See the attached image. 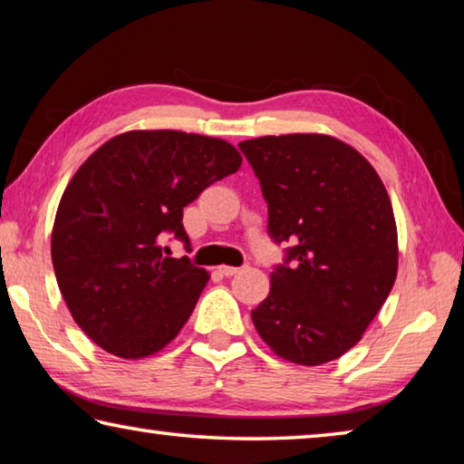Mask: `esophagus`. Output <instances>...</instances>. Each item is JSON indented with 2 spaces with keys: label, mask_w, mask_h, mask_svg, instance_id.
Segmentation results:
<instances>
[{
  "label": "esophagus",
  "mask_w": 464,
  "mask_h": 464,
  "mask_svg": "<svg viewBox=\"0 0 464 464\" xmlns=\"http://www.w3.org/2000/svg\"><path fill=\"white\" fill-rule=\"evenodd\" d=\"M241 268H235V266H218V272L223 274V276H235V274H237Z\"/></svg>",
  "instance_id": "1"
}]
</instances>
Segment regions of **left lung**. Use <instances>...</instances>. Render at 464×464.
I'll return each instance as SVG.
<instances>
[{"label":"left lung","instance_id":"left-lung-1","mask_svg":"<svg viewBox=\"0 0 464 464\" xmlns=\"http://www.w3.org/2000/svg\"><path fill=\"white\" fill-rule=\"evenodd\" d=\"M268 202L274 243L290 241L251 319L274 354L317 366L345 354L397 278V227L379 174L327 135L239 143Z\"/></svg>","mask_w":464,"mask_h":464}]
</instances>
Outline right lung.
Here are the masks:
<instances>
[{"label": "right lung", "mask_w": 464, "mask_h": 464, "mask_svg": "<svg viewBox=\"0 0 464 464\" xmlns=\"http://www.w3.org/2000/svg\"><path fill=\"white\" fill-rule=\"evenodd\" d=\"M241 168L223 139L179 130H129L75 171L53 225L54 276L90 340L124 360L147 358L192 315L208 272L169 257L184 241V207Z\"/></svg>", "instance_id": "right-lung-1"}]
</instances>
